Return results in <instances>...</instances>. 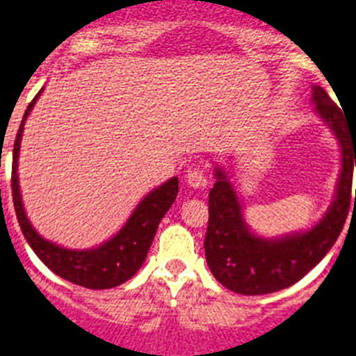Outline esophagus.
I'll return each mask as SVG.
<instances>
[{
  "label": "esophagus",
  "mask_w": 356,
  "mask_h": 356,
  "mask_svg": "<svg viewBox=\"0 0 356 356\" xmlns=\"http://www.w3.org/2000/svg\"><path fill=\"white\" fill-rule=\"evenodd\" d=\"M186 183L192 188H195V190H203V188H207L208 181L201 170H188Z\"/></svg>",
  "instance_id": "34e87169"
}]
</instances>
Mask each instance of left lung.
Masks as SVG:
<instances>
[{
    "label": "left lung",
    "mask_w": 356,
    "mask_h": 356,
    "mask_svg": "<svg viewBox=\"0 0 356 356\" xmlns=\"http://www.w3.org/2000/svg\"><path fill=\"white\" fill-rule=\"evenodd\" d=\"M313 102L314 111L333 131L342 153L333 203L314 227L280 238L254 234L245 221L243 207L228 173L218 166L213 170L216 184L208 195L204 256L213 278L234 293L247 296L276 293L302 280L331 250L342 232L349 207H356V190L355 203L351 193L356 131L348 128L342 111L320 86H313Z\"/></svg>",
    "instance_id": "obj_1"
}]
</instances>
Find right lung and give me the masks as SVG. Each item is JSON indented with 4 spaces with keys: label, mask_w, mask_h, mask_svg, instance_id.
<instances>
[{
    "label": "right lung",
    "mask_w": 356,
    "mask_h": 356,
    "mask_svg": "<svg viewBox=\"0 0 356 356\" xmlns=\"http://www.w3.org/2000/svg\"><path fill=\"white\" fill-rule=\"evenodd\" d=\"M42 91L34 97L33 102L29 104L22 124H19L16 140H14L13 201L18 223L22 227V232L27 239V243L36 252L38 258L42 259L56 276L86 289L117 287L120 283L128 282L131 276H135V273L140 268V265L148 256L159 223L177 197L179 179H168L166 183L152 190L133 210L126 225L113 238H109L108 241H104L98 247L88 248V250H73V248H63L53 241H49V239L42 238L34 230L27 213H25L18 179V157L23 126H25L29 113L33 111L34 104L40 98Z\"/></svg>",
    "instance_id": "obj_1"
}]
</instances>
